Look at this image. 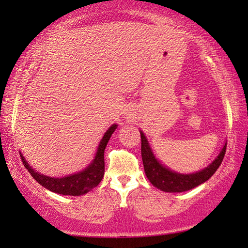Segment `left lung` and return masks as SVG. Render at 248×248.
<instances>
[{"instance_id": "left-lung-1", "label": "left lung", "mask_w": 248, "mask_h": 248, "mask_svg": "<svg viewBox=\"0 0 248 248\" xmlns=\"http://www.w3.org/2000/svg\"><path fill=\"white\" fill-rule=\"evenodd\" d=\"M226 148L227 144H225V147L222 148L220 155L209 167L191 175H182L169 170L168 168H166L161 164H159V161L152 155L151 149L149 147L144 134L141 132V155L142 161H143L145 175H147L148 179L150 181L152 185L164 192H185L208 181L217 171L219 166L221 165L226 154Z\"/></svg>"}]
</instances>
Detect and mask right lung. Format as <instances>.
<instances>
[{"label": "right lung", "mask_w": 248, "mask_h": 248, "mask_svg": "<svg viewBox=\"0 0 248 248\" xmlns=\"http://www.w3.org/2000/svg\"><path fill=\"white\" fill-rule=\"evenodd\" d=\"M117 125L114 124L108 128V131L105 133L104 138L101 139L99 147H98L97 155L94 157L93 164L84 169L83 171L78 172V174L67 176L63 178H52L47 176L40 175L35 170H32L31 167L27 164L25 158L21 155V160L25 165V167L28 169L29 174L35 178L36 182H38L44 187L49 189L54 193L62 195H71V196H79L86 194L87 192L96 187L101 182L105 174V159L104 152L106 149V145L109 141L111 134L116 130Z\"/></svg>", "instance_id": "add662e5"}]
</instances>
